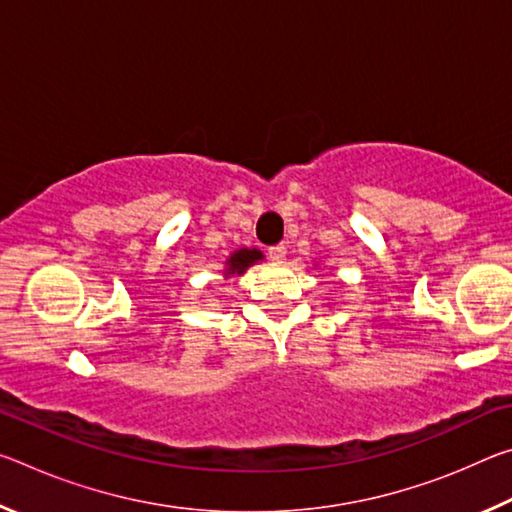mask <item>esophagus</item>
I'll use <instances>...</instances> for the list:
<instances>
[{
	"mask_svg": "<svg viewBox=\"0 0 512 512\" xmlns=\"http://www.w3.org/2000/svg\"><path fill=\"white\" fill-rule=\"evenodd\" d=\"M284 255H287V246H284V244H277V246L268 248V257H271L273 262H282Z\"/></svg>",
	"mask_w": 512,
	"mask_h": 512,
	"instance_id": "1",
	"label": "esophagus"
}]
</instances>
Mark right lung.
<instances>
[{"instance_id":"obj_1","label":"right lung","mask_w":512,"mask_h":512,"mask_svg":"<svg viewBox=\"0 0 512 512\" xmlns=\"http://www.w3.org/2000/svg\"><path fill=\"white\" fill-rule=\"evenodd\" d=\"M262 257L264 255L259 253L257 248H239V250H235V253L230 255L228 262H225V277L246 273V268L253 266L255 262H259Z\"/></svg>"}]
</instances>
